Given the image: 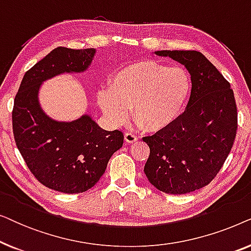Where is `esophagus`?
Listing matches in <instances>:
<instances>
[{"label": "esophagus", "instance_id": "1", "mask_svg": "<svg viewBox=\"0 0 251 251\" xmlns=\"http://www.w3.org/2000/svg\"><path fill=\"white\" fill-rule=\"evenodd\" d=\"M125 139L126 143H135L138 140V137H137L135 133L132 132H126L125 133Z\"/></svg>", "mask_w": 251, "mask_h": 251}]
</instances>
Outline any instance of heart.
<instances>
[{
    "label": "heart",
    "mask_w": 251,
    "mask_h": 251,
    "mask_svg": "<svg viewBox=\"0 0 251 251\" xmlns=\"http://www.w3.org/2000/svg\"><path fill=\"white\" fill-rule=\"evenodd\" d=\"M191 91L187 72L155 61L129 65L119 71L98 92V104L113 123L125 122L129 109L147 130L171 125L183 109Z\"/></svg>",
    "instance_id": "1"
}]
</instances>
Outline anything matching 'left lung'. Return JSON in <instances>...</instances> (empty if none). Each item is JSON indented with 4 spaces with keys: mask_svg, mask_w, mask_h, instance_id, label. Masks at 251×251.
Segmentation results:
<instances>
[{
    "mask_svg": "<svg viewBox=\"0 0 251 251\" xmlns=\"http://www.w3.org/2000/svg\"><path fill=\"white\" fill-rule=\"evenodd\" d=\"M155 54L184 65L191 74L192 90L183 114L143 138L151 152L144 173L159 191L186 194L207 186L231 152L238 129L234 94L199 51L161 50Z\"/></svg>",
    "mask_w": 251,
    "mask_h": 251,
    "instance_id": "obj_1",
    "label": "left lung"
}]
</instances>
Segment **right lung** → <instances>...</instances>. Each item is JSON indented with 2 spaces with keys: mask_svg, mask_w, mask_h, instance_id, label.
<instances>
[{
  "mask_svg": "<svg viewBox=\"0 0 251 251\" xmlns=\"http://www.w3.org/2000/svg\"><path fill=\"white\" fill-rule=\"evenodd\" d=\"M96 49L58 47L24 75L15 97L12 129L16 145L34 177L51 190L74 194L95 186L111 156L122 147L123 133L106 131L90 115L72 122L49 118L41 108L43 81L90 66Z\"/></svg>",
  "mask_w": 251,
  "mask_h": 251,
  "instance_id": "1",
  "label": "right lung"
}]
</instances>
